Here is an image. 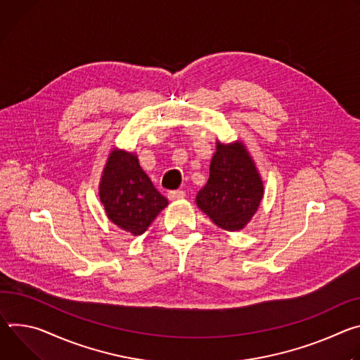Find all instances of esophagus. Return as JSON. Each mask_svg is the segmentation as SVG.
<instances>
[{"mask_svg": "<svg viewBox=\"0 0 360 360\" xmlns=\"http://www.w3.org/2000/svg\"><path fill=\"white\" fill-rule=\"evenodd\" d=\"M186 195V193L183 190H173V191H169L167 193V197L169 200H179V198H183Z\"/></svg>", "mask_w": 360, "mask_h": 360, "instance_id": "esophagus-1", "label": "esophagus"}]
</instances>
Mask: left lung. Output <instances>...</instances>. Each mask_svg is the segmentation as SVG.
Wrapping results in <instances>:
<instances>
[{
    "label": "left lung",
    "instance_id": "8db88e82",
    "mask_svg": "<svg viewBox=\"0 0 360 360\" xmlns=\"http://www.w3.org/2000/svg\"><path fill=\"white\" fill-rule=\"evenodd\" d=\"M264 194L262 176L243 141H216L207 183L195 205L223 230L238 231L259 210Z\"/></svg>",
    "mask_w": 360,
    "mask_h": 360
}]
</instances>
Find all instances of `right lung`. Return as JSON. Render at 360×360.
Masks as SVG:
<instances>
[{"label": "right lung", "mask_w": 360, "mask_h": 360, "mask_svg": "<svg viewBox=\"0 0 360 360\" xmlns=\"http://www.w3.org/2000/svg\"><path fill=\"white\" fill-rule=\"evenodd\" d=\"M98 195L108 220L131 236L143 234L169 205L140 167L136 153L117 147L107 157Z\"/></svg>", "instance_id": "add662e5"}]
</instances>
